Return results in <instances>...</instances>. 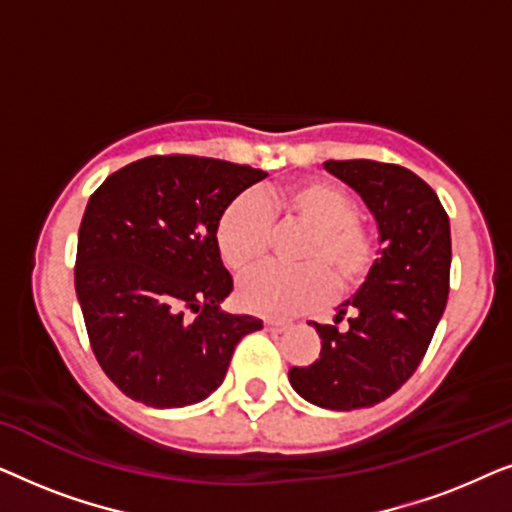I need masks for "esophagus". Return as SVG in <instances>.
Segmentation results:
<instances>
[{
	"label": "esophagus",
	"mask_w": 512,
	"mask_h": 512,
	"mask_svg": "<svg viewBox=\"0 0 512 512\" xmlns=\"http://www.w3.org/2000/svg\"><path fill=\"white\" fill-rule=\"evenodd\" d=\"M265 328L268 331H275V333H282L289 328V321H279V319H265Z\"/></svg>",
	"instance_id": "obj_1"
}]
</instances>
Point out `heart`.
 <instances>
[{"label": "heart", "mask_w": 512, "mask_h": 512, "mask_svg": "<svg viewBox=\"0 0 512 512\" xmlns=\"http://www.w3.org/2000/svg\"><path fill=\"white\" fill-rule=\"evenodd\" d=\"M272 219L310 230L298 249L300 268H263L244 277L237 300L244 310L289 317L354 291L373 270L375 237L359 221L356 200L324 179H307L261 200L240 193L216 221V247L230 270H254L272 242Z\"/></svg>", "instance_id": "heart-1"}]
</instances>
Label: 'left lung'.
<instances>
[{"instance_id": "left-lung-1", "label": "left lung", "mask_w": 512, "mask_h": 512, "mask_svg": "<svg viewBox=\"0 0 512 512\" xmlns=\"http://www.w3.org/2000/svg\"><path fill=\"white\" fill-rule=\"evenodd\" d=\"M326 172L352 186L375 216L380 258L335 324H314L319 359L289 370L291 387L328 410L384 401L422 363L450 293V219L433 188L401 165L326 160ZM350 314L345 332L337 328Z\"/></svg>"}]
</instances>
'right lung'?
I'll return each instance as SVG.
<instances>
[{
    "label": "right lung",
    "mask_w": 512,
    "mask_h": 512,
    "mask_svg": "<svg viewBox=\"0 0 512 512\" xmlns=\"http://www.w3.org/2000/svg\"><path fill=\"white\" fill-rule=\"evenodd\" d=\"M268 172L200 156H149L90 195L74 286L95 359L151 408L205 401L230 356L263 321L221 312L233 291L216 221Z\"/></svg>",
    "instance_id": "1"
}]
</instances>
